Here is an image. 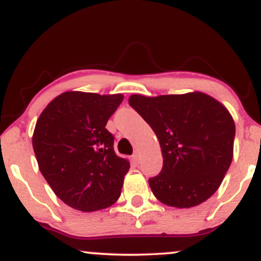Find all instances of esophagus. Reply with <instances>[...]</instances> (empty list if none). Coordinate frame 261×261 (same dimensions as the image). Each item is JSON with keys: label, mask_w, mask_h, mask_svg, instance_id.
I'll return each mask as SVG.
<instances>
[{"label": "esophagus", "mask_w": 261, "mask_h": 261, "mask_svg": "<svg viewBox=\"0 0 261 261\" xmlns=\"http://www.w3.org/2000/svg\"><path fill=\"white\" fill-rule=\"evenodd\" d=\"M132 160H133V162L136 163V164H139V162H140V155H139L138 151H136V153L132 155Z\"/></svg>", "instance_id": "34e87169"}]
</instances>
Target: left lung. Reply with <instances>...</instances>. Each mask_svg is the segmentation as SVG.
Wrapping results in <instances>:
<instances>
[{"label":"left lung","instance_id":"left-lung-1","mask_svg":"<svg viewBox=\"0 0 261 261\" xmlns=\"http://www.w3.org/2000/svg\"><path fill=\"white\" fill-rule=\"evenodd\" d=\"M128 102L150 125L162 148V171L149 178L155 197L176 208L208 200L233 159L236 124L229 111L200 91L132 95Z\"/></svg>","mask_w":261,"mask_h":261}]
</instances>
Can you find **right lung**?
<instances>
[{"mask_svg": "<svg viewBox=\"0 0 261 261\" xmlns=\"http://www.w3.org/2000/svg\"><path fill=\"white\" fill-rule=\"evenodd\" d=\"M123 95L66 91L48 105L36 123L38 166L54 194L83 212L112 206L121 196L129 160L113 149L107 121Z\"/></svg>", "mask_w": 261, "mask_h": 261, "instance_id": "right-lung-1", "label": "right lung"}]
</instances>
